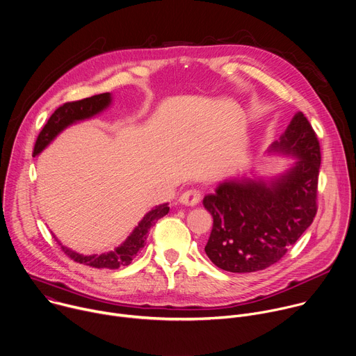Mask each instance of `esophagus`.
<instances>
[{"label": "esophagus", "instance_id": "1", "mask_svg": "<svg viewBox=\"0 0 356 356\" xmlns=\"http://www.w3.org/2000/svg\"><path fill=\"white\" fill-rule=\"evenodd\" d=\"M200 199H202V193L197 189H189L179 196V202L186 206H195L200 202Z\"/></svg>", "mask_w": 356, "mask_h": 356}]
</instances>
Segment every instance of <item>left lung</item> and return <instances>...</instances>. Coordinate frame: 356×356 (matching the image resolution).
I'll list each match as a JSON object with an SVG mask.
<instances>
[{"mask_svg":"<svg viewBox=\"0 0 356 356\" xmlns=\"http://www.w3.org/2000/svg\"><path fill=\"white\" fill-rule=\"evenodd\" d=\"M298 157L293 167L268 182L233 179L203 197L213 216L204 247L210 261L227 272L262 270L277 262L313 223L321 164L320 143L307 118L298 112L270 146Z\"/></svg>","mask_w":356,"mask_h":356,"instance_id":"8db88e82","label":"left lung"}]
</instances>
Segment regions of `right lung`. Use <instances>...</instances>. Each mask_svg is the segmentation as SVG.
Listing matches in <instances>:
<instances>
[{"mask_svg": "<svg viewBox=\"0 0 356 356\" xmlns=\"http://www.w3.org/2000/svg\"><path fill=\"white\" fill-rule=\"evenodd\" d=\"M111 94H99L90 98H84L81 101L74 102H65L64 105L58 106L54 113L49 118L47 123L43 126L42 131L39 133L36 138V145L33 149V156H38L50 141L63 131L67 126L73 124L79 120L90 119L95 116L97 113L102 112L111 105ZM170 211L168 203L159 204L154 209H152L147 215L141 219V222L136 226V229L131 232V234L113 251L105 252V254H94V255H83L73 250H70L57 240V243L61 245V250L67 257H70L73 261L92 266V268H108V269H118L120 266L129 265L133 258L138 254V251L145 247V241L149 236L150 229L156 225V222L161 218H164Z\"/></svg>", "mask_w": 356, "mask_h": 356, "instance_id": "1", "label": "right lung"}]
</instances>
